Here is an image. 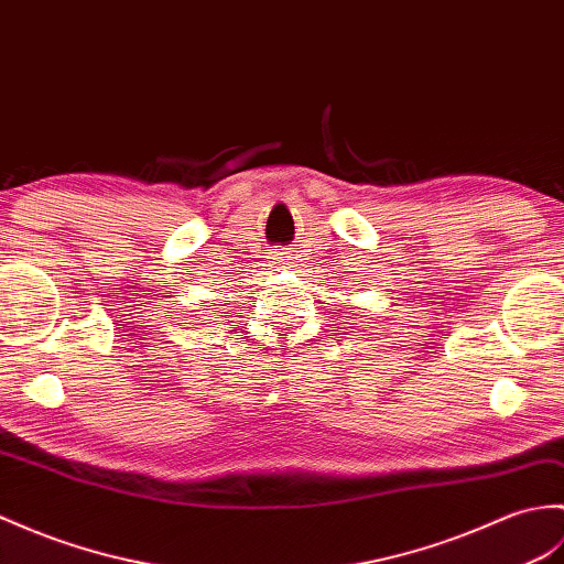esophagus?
<instances>
[{"mask_svg":"<svg viewBox=\"0 0 564 564\" xmlns=\"http://www.w3.org/2000/svg\"><path fill=\"white\" fill-rule=\"evenodd\" d=\"M276 261H273V264H276L279 269H285V267H291V257H285V252H281V254H276L273 257Z\"/></svg>","mask_w":564,"mask_h":564,"instance_id":"obj_1","label":"esophagus"}]
</instances>
